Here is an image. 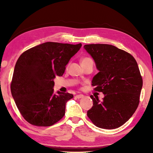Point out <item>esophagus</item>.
Masks as SVG:
<instances>
[{"label": "esophagus", "instance_id": "obj_1", "mask_svg": "<svg viewBox=\"0 0 153 153\" xmlns=\"http://www.w3.org/2000/svg\"><path fill=\"white\" fill-rule=\"evenodd\" d=\"M76 97L77 98H81L84 97V95H83V94H78V95H76Z\"/></svg>", "mask_w": 153, "mask_h": 153}]
</instances>
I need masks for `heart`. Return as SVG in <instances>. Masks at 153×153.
I'll use <instances>...</instances> for the list:
<instances>
[{"instance_id":"1","label":"heart","mask_w":153,"mask_h":153,"mask_svg":"<svg viewBox=\"0 0 153 153\" xmlns=\"http://www.w3.org/2000/svg\"><path fill=\"white\" fill-rule=\"evenodd\" d=\"M90 61H92V60L89 57H86V56H85V57H82L80 61H81V64H84V63H87V62H88Z\"/></svg>"}]
</instances>
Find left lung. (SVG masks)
<instances>
[{
  "label": "left lung",
  "mask_w": 153,
  "mask_h": 153,
  "mask_svg": "<svg viewBox=\"0 0 153 153\" xmlns=\"http://www.w3.org/2000/svg\"><path fill=\"white\" fill-rule=\"evenodd\" d=\"M84 48L99 70L92 86L94 91L105 94L102 101L90 96L93 106L88 111V117L100 128H117L138 107L143 81L138 64L132 55L115 46L92 44Z\"/></svg>",
  "instance_id": "obj_1"
}]
</instances>
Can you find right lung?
I'll use <instances>...</instances> for the list:
<instances>
[{"mask_svg": "<svg viewBox=\"0 0 153 153\" xmlns=\"http://www.w3.org/2000/svg\"><path fill=\"white\" fill-rule=\"evenodd\" d=\"M82 44L47 42L24 52L15 64L11 91L25 120L40 127L53 126L65 113L66 102L74 95L54 93L56 76H62L66 65Z\"/></svg>", "mask_w": 153, "mask_h": 153, "instance_id": "add662e5", "label": "right lung"}]
</instances>
